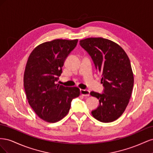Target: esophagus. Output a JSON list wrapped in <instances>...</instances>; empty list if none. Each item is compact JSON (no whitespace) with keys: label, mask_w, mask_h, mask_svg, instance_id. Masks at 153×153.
<instances>
[{"label":"esophagus","mask_w":153,"mask_h":153,"mask_svg":"<svg viewBox=\"0 0 153 153\" xmlns=\"http://www.w3.org/2000/svg\"><path fill=\"white\" fill-rule=\"evenodd\" d=\"M80 94L84 96H89L90 91L87 89H80Z\"/></svg>","instance_id":"34e87169"}]
</instances>
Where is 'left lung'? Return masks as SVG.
Here are the masks:
<instances>
[{
    "label": "left lung",
    "instance_id": "8db88e82",
    "mask_svg": "<svg viewBox=\"0 0 153 153\" xmlns=\"http://www.w3.org/2000/svg\"><path fill=\"white\" fill-rule=\"evenodd\" d=\"M80 45L91 55L104 87L102 94L91 92L100 102L91 114L99 121L113 122L121 116L131 96L134 78L129 57L118 44L103 38H86Z\"/></svg>",
    "mask_w": 153,
    "mask_h": 153
}]
</instances>
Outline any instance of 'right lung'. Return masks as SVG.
<instances>
[{
  "mask_svg": "<svg viewBox=\"0 0 153 153\" xmlns=\"http://www.w3.org/2000/svg\"><path fill=\"white\" fill-rule=\"evenodd\" d=\"M78 39H57L39 45L27 60L24 75L27 99L38 117L56 123L69 112L73 98L80 95L76 87L56 84L69 53Z\"/></svg>",
  "mask_w": 153,
  "mask_h": 153,
  "instance_id": "right-lung-1",
  "label": "right lung"
}]
</instances>
